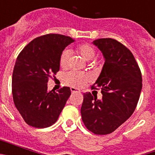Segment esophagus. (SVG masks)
<instances>
[{"mask_svg":"<svg viewBox=\"0 0 155 155\" xmlns=\"http://www.w3.org/2000/svg\"><path fill=\"white\" fill-rule=\"evenodd\" d=\"M71 91L72 93H75V92H81L80 90L77 89V88H75V87H71Z\"/></svg>","mask_w":155,"mask_h":155,"instance_id":"1","label":"esophagus"}]
</instances>
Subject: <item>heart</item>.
Segmentation results:
<instances>
[{"label":"heart","mask_w":155,"mask_h":155,"mask_svg":"<svg viewBox=\"0 0 155 155\" xmlns=\"http://www.w3.org/2000/svg\"><path fill=\"white\" fill-rule=\"evenodd\" d=\"M77 52L81 56L85 61H91L95 57L96 52L91 46L88 44H82L77 47ZM71 52L68 50H64L61 53L60 57V65L62 68H66L68 65ZM65 81L69 85L74 87H82L90 80L89 76L84 73L77 72V71H70L66 74Z\"/></svg>","instance_id":"obj_1"}]
</instances>
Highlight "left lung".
Here are the masks:
<instances>
[{
  "instance_id": "obj_1",
  "label": "left lung",
  "mask_w": 155,
  "mask_h": 155,
  "mask_svg": "<svg viewBox=\"0 0 155 155\" xmlns=\"http://www.w3.org/2000/svg\"><path fill=\"white\" fill-rule=\"evenodd\" d=\"M92 43L105 58L102 72L92 85L102 89V98L84 93L81 113L88 130L105 135L116 130L134 112L142 89V75L133 53L121 42L106 38Z\"/></svg>"
}]
</instances>
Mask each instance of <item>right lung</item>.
<instances>
[{
  "label": "right lung",
  "mask_w": 155,
  "mask_h": 155,
  "mask_svg": "<svg viewBox=\"0 0 155 155\" xmlns=\"http://www.w3.org/2000/svg\"><path fill=\"white\" fill-rule=\"evenodd\" d=\"M74 42L69 36L47 34L25 46L16 60L12 74L14 103L28 125L35 128L55 124L71 95L69 87L49 91L47 82L60 70V57Z\"/></svg>",
  "instance_id": "add662e5"
}]
</instances>
